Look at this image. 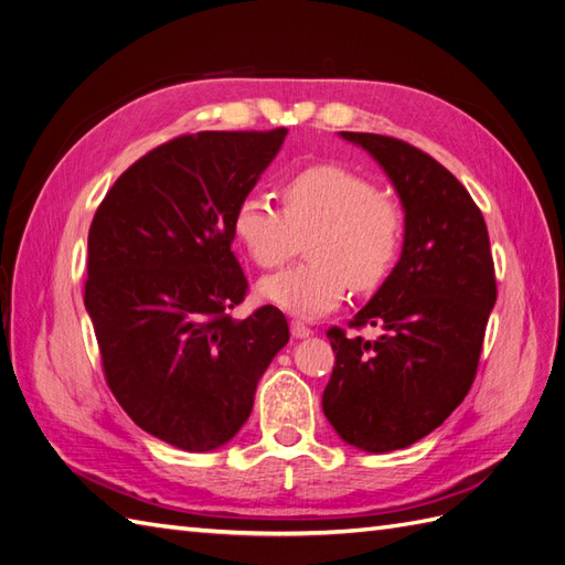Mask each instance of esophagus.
Masks as SVG:
<instances>
[{
    "mask_svg": "<svg viewBox=\"0 0 565 565\" xmlns=\"http://www.w3.org/2000/svg\"><path fill=\"white\" fill-rule=\"evenodd\" d=\"M289 328H292V337H295V339H306V337H311V330L306 328V324H303L301 320H292V324H289Z\"/></svg>",
    "mask_w": 565,
    "mask_h": 565,
    "instance_id": "esophagus-1",
    "label": "esophagus"
}]
</instances>
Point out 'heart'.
<instances>
[{
	"mask_svg": "<svg viewBox=\"0 0 565 565\" xmlns=\"http://www.w3.org/2000/svg\"><path fill=\"white\" fill-rule=\"evenodd\" d=\"M233 233L249 259L276 268L306 245L309 264L259 282V297L303 318L332 313L349 287L370 292L396 266L405 218L374 183L339 164H313L282 185V207L252 191L237 202Z\"/></svg>",
	"mask_w": 565,
	"mask_h": 565,
	"instance_id": "1",
	"label": "heart"
}]
</instances>
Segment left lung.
Wrapping results in <instances>:
<instances>
[{
	"mask_svg": "<svg viewBox=\"0 0 565 565\" xmlns=\"http://www.w3.org/2000/svg\"><path fill=\"white\" fill-rule=\"evenodd\" d=\"M339 136L384 169L405 235L398 264L351 320L382 334L328 332L337 361L322 413L349 446L391 452L438 429L465 401L498 285L483 214L446 167L391 136Z\"/></svg>",
	"mask_w": 565,
	"mask_h": 565,
	"instance_id": "1",
	"label": "left lung"
}]
</instances>
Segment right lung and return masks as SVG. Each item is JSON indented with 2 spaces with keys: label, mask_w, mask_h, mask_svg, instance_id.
Wrapping results in <instances>:
<instances>
[{
  "label": "right lung",
  "mask_w": 565,
  "mask_h": 565,
  "mask_svg": "<svg viewBox=\"0 0 565 565\" xmlns=\"http://www.w3.org/2000/svg\"><path fill=\"white\" fill-rule=\"evenodd\" d=\"M285 136H179L134 162L92 221L84 306L106 382L136 426L185 452L216 450L243 429L289 341L276 306L228 316L247 292L233 214Z\"/></svg>",
  "instance_id": "1"
}]
</instances>
